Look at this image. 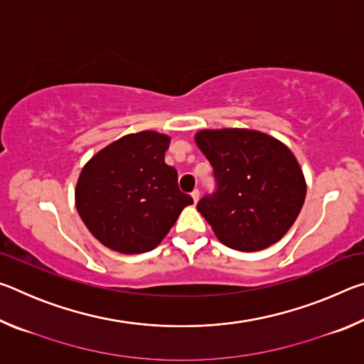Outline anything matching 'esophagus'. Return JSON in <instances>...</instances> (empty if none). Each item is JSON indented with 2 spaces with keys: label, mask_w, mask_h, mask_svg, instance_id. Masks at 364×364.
<instances>
[{
  "label": "esophagus",
  "mask_w": 364,
  "mask_h": 364,
  "mask_svg": "<svg viewBox=\"0 0 364 364\" xmlns=\"http://www.w3.org/2000/svg\"><path fill=\"white\" fill-rule=\"evenodd\" d=\"M191 196H193V199H194V202H197L199 200V197H200V193H199V189H194L193 193H191Z\"/></svg>",
  "instance_id": "obj_1"
}]
</instances>
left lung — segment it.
Masks as SVG:
<instances>
[{
    "mask_svg": "<svg viewBox=\"0 0 364 364\" xmlns=\"http://www.w3.org/2000/svg\"><path fill=\"white\" fill-rule=\"evenodd\" d=\"M196 143L213 167L217 191L197 204L226 247L263 250L294 225L306 184L286 144L247 128L202 130Z\"/></svg>",
    "mask_w": 364,
    "mask_h": 364,
    "instance_id": "obj_1",
    "label": "left lung"
}]
</instances>
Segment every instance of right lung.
Returning <instances> with one entry per match:
<instances>
[{
  "label": "right lung",
  "mask_w": 364,
  "mask_h": 364,
  "mask_svg": "<svg viewBox=\"0 0 364 364\" xmlns=\"http://www.w3.org/2000/svg\"><path fill=\"white\" fill-rule=\"evenodd\" d=\"M170 136L157 132L127 134L88 160L78 176L75 205L102 245L120 254L156 249L193 197L178 188L165 164Z\"/></svg>",
  "instance_id": "obj_1"
}]
</instances>
